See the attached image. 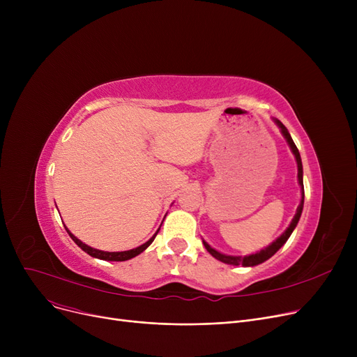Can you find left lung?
I'll return each instance as SVG.
<instances>
[{"mask_svg": "<svg viewBox=\"0 0 357 357\" xmlns=\"http://www.w3.org/2000/svg\"><path fill=\"white\" fill-rule=\"evenodd\" d=\"M273 121H275V124L279 127L280 133H282V136L285 137V140H287V143H288V146H289V149H291V152H292L294 156H295L296 166H298V183H299V186H301V202H299L298 208H296V213H295V215H294L291 224L288 226V229H287L282 234H280L275 241H272L268 248L261 249L260 252H256V253H252V255H248V256H230V255H224V253L215 250L214 248H211V246L208 245L207 241L202 240L204 246H205V249L208 250V253H210L213 257H215L217 260L222 261V264L233 265V266L241 265V266H245V268L256 266V265L264 264V261H266L268 259H271L280 248H282V246L285 245L287 240L289 238V236H291L292 231L295 230L296 224H298V221H299V217H301V214H303V208H304V181H303V162H301V156H299V152H298V149H296V146H295V143H294V140H292V137H291V135H289L288 128H287L282 123H280L278 119H273Z\"/></svg>", "mask_w": 357, "mask_h": 357, "instance_id": "1", "label": "left lung"}]
</instances>
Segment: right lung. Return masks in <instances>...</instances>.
Here are the masks:
<instances>
[{
	"label": "right lung",
	"mask_w": 357,
	"mask_h": 357,
	"mask_svg": "<svg viewBox=\"0 0 357 357\" xmlns=\"http://www.w3.org/2000/svg\"><path fill=\"white\" fill-rule=\"evenodd\" d=\"M162 226V224H160ZM66 229V227H65ZM159 230H160V227L158 229V231L150 237L144 245H142V246H139V248H136V249H131V250H124V252H104V250H98V249H93V248H91V246H88V245H85V243H82L78 237H75L68 229H66V231H68V234L70 236V238L77 243V245L85 252V253H88L89 256H92V257H97V259H101V260H108V261H124V260H128V259H131V257H136L137 255H140L142 252H144L150 245H152V241L155 240V237H156V234L159 233Z\"/></svg>",
	"instance_id": "obj_1"
}]
</instances>
